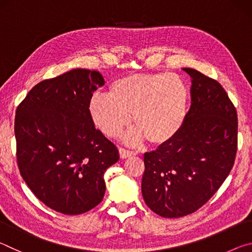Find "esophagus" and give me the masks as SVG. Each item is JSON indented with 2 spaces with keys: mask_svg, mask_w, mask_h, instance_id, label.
I'll list each match as a JSON object with an SVG mask.
<instances>
[{
  "mask_svg": "<svg viewBox=\"0 0 252 252\" xmlns=\"http://www.w3.org/2000/svg\"><path fill=\"white\" fill-rule=\"evenodd\" d=\"M119 153H120V157L122 158V159H126V158L135 155L134 152L127 150V149H125V148H119Z\"/></svg>",
  "mask_w": 252,
  "mask_h": 252,
  "instance_id": "34e87169",
  "label": "esophagus"
}]
</instances>
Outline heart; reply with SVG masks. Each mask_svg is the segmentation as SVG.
I'll use <instances>...</instances> for the list:
<instances>
[{
	"label": "heart",
	"instance_id": "b5f03b06",
	"mask_svg": "<svg viewBox=\"0 0 252 252\" xmlns=\"http://www.w3.org/2000/svg\"><path fill=\"white\" fill-rule=\"evenodd\" d=\"M188 103L189 91L178 74H131L113 81L108 94L93 95L89 113L94 125L109 136L120 134L132 114L135 138L162 146L180 132Z\"/></svg>",
	"mask_w": 252,
	"mask_h": 252
}]
</instances>
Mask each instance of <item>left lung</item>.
Listing matches in <instances>:
<instances>
[{"label":"left lung","mask_w":252,"mask_h":252,"mask_svg":"<svg viewBox=\"0 0 252 252\" xmlns=\"http://www.w3.org/2000/svg\"><path fill=\"white\" fill-rule=\"evenodd\" d=\"M191 106L179 133L144 153L141 190L157 215L180 218L201 208L229 176L238 143L237 111L216 80L186 67Z\"/></svg>","instance_id":"8db88e82"}]
</instances>
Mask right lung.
<instances>
[{"instance_id":"right-lung-1","label":"right lung","mask_w":252,"mask_h":252,"mask_svg":"<svg viewBox=\"0 0 252 252\" xmlns=\"http://www.w3.org/2000/svg\"><path fill=\"white\" fill-rule=\"evenodd\" d=\"M103 84L99 72L73 69L37 83L16 109L21 176L37 199L64 215L102 201L105 170L120 158L89 113L93 92Z\"/></svg>"}]
</instances>
